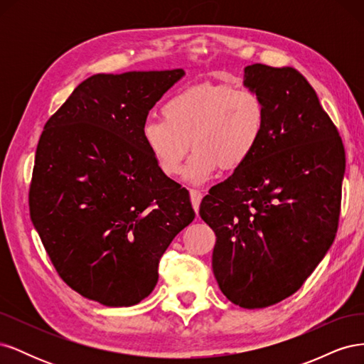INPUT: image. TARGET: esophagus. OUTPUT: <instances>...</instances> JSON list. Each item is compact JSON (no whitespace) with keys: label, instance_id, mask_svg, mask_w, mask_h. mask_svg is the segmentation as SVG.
<instances>
[{"label":"esophagus","instance_id":"esophagus-1","mask_svg":"<svg viewBox=\"0 0 364 364\" xmlns=\"http://www.w3.org/2000/svg\"><path fill=\"white\" fill-rule=\"evenodd\" d=\"M190 197H191L193 208L196 209V213H197V211H199V206H200V202H202V197H203V194H202L199 190H194V188H191V190H190Z\"/></svg>","mask_w":364,"mask_h":364}]
</instances>
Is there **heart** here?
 <instances>
[{
    "instance_id": "1",
    "label": "heart",
    "mask_w": 364,
    "mask_h": 364,
    "mask_svg": "<svg viewBox=\"0 0 364 364\" xmlns=\"http://www.w3.org/2000/svg\"><path fill=\"white\" fill-rule=\"evenodd\" d=\"M162 119H150L142 138L159 171L174 178L186 168L191 182H203L217 173L245 165L266 127L262 98L247 87L202 83L170 97L161 109Z\"/></svg>"
}]
</instances>
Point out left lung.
<instances>
[{
	"label": "left lung",
	"mask_w": 364,
	"mask_h": 364,
	"mask_svg": "<svg viewBox=\"0 0 364 364\" xmlns=\"http://www.w3.org/2000/svg\"><path fill=\"white\" fill-rule=\"evenodd\" d=\"M245 85L262 98L266 127L246 164L209 190L199 213L217 237L220 290L252 310L296 293L331 247L345 149L299 71L253 63Z\"/></svg>",
	"instance_id": "8db88e82"
}]
</instances>
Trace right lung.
Instances as JSON below:
<instances>
[{
  "mask_svg": "<svg viewBox=\"0 0 364 364\" xmlns=\"http://www.w3.org/2000/svg\"><path fill=\"white\" fill-rule=\"evenodd\" d=\"M183 70L95 74L43 127L30 217L63 282L106 306H130L158 282L159 259L196 213L142 138L150 109Z\"/></svg>",
  "mask_w": 364,
  "mask_h": 364,
  "instance_id": "1",
  "label": "right lung"
}]
</instances>
